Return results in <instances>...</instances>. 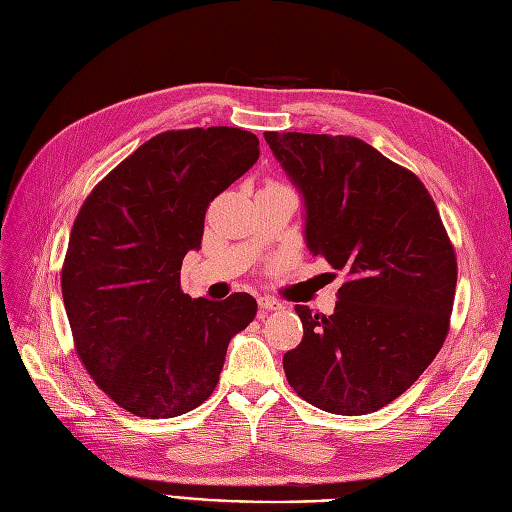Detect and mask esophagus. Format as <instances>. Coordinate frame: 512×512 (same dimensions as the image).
Instances as JSON below:
<instances>
[{"label":"esophagus","mask_w":512,"mask_h":512,"mask_svg":"<svg viewBox=\"0 0 512 512\" xmlns=\"http://www.w3.org/2000/svg\"><path fill=\"white\" fill-rule=\"evenodd\" d=\"M258 307H260V312H280V309H284V305L280 301H275L271 297H260Z\"/></svg>","instance_id":"1"}]
</instances>
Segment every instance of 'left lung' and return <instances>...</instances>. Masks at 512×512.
I'll list each match as a JSON object with an SVG mask.
<instances>
[{"mask_svg":"<svg viewBox=\"0 0 512 512\" xmlns=\"http://www.w3.org/2000/svg\"><path fill=\"white\" fill-rule=\"evenodd\" d=\"M265 141L305 198L309 252L346 271L331 316L294 307L303 339L284 354L288 384L324 412H376L444 344L455 247L423 181L361 138L265 132Z\"/></svg>","mask_w":512,"mask_h":512,"instance_id":"1","label":"left lung"}]
</instances>
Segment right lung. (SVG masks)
Returning a JSON list of instances; mask_svg holds the SVG:
<instances>
[{
  "label": "right lung",
  "mask_w": 512,
  "mask_h": 512,
  "mask_svg": "<svg viewBox=\"0 0 512 512\" xmlns=\"http://www.w3.org/2000/svg\"><path fill=\"white\" fill-rule=\"evenodd\" d=\"M260 156L241 128L168 130L119 162L72 224L61 294L87 374L134 416L173 418L209 399L232 335L256 301L190 299L181 262L198 250L209 203Z\"/></svg>",
  "instance_id": "1"
}]
</instances>
